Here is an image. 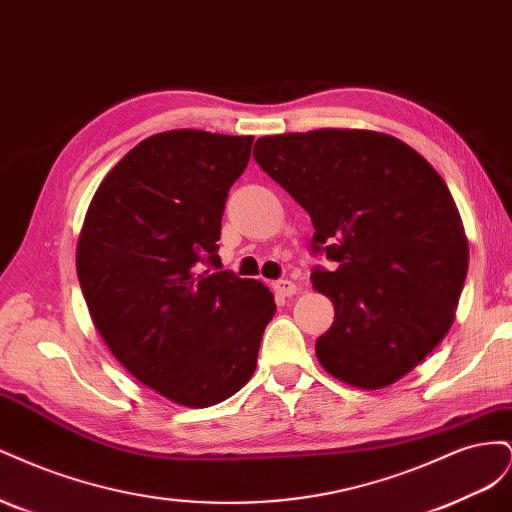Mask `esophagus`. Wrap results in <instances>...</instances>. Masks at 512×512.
<instances>
[{
    "label": "esophagus",
    "mask_w": 512,
    "mask_h": 512,
    "mask_svg": "<svg viewBox=\"0 0 512 512\" xmlns=\"http://www.w3.org/2000/svg\"><path fill=\"white\" fill-rule=\"evenodd\" d=\"M273 292L277 297H292V294L297 292V284H292L290 280H277L273 282Z\"/></svg>",
    "instance_id": "34e87169"
}]
</instances>
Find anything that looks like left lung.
<instances>
[{
    "instance_id": "left-lung-1",
    "label": "left lung",
    "mask_w": 512,
    "mask_h": 512,
    "mask_svg": "<svg viewBox=\"0 0 512 512\" xmlns=\"http://www.w3.org/2000/svg\"><path fill=\"white\" fill-rule=\"evenodd\" d=\"M254 158L309 213L314 288L333 301L320 365L384 389L421 363L455 320L468 237L444 179L399 138L324 128L262 136Z\"/></svg>"
}]
</instances>
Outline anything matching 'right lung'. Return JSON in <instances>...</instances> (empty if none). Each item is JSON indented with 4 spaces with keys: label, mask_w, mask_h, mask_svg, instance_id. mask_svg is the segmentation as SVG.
<instances>
[{
    "label": "right lung",
    "mask_w": 512,
    "mask_h": 512,
    "mask_svg": "<svg viewBox=\"0 0 512 512\" xmlns=\"http://www.w3.org/2000/svg\"><path fill=\"white\" fill-rule=\"evenodd\" d=\"M254 136L170 130L138 143L91 198L76 273L91 320L130 374L207 408L252 378L271 290L220 271L228 192Z\"/></svg>",
    "instance_id": "1"
}]
</instances>
